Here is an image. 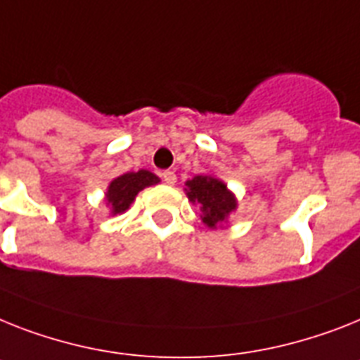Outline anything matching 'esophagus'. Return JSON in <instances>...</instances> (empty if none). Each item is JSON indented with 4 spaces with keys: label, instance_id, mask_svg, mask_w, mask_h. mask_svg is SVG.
I'll return each mask as SVG.
<instances>
[{
    "label": "esophagus",
    "instance_id": "esophagus-1",
    "mask_svg": "<svg viewBox=\"0 0 360 360\" xmlns=\"http://www.w3.org/2000/svg\"><path fill=\"white\" fill-rule=\"evenodd\" d=\"M162 178L163 182L169 184V186H174V182H176V174H174V171H163Z\"/></svg>",
    "mask_w": 360,
    "mask_h": 360
}]
</instances>
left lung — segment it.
Instances as JSON below:
<instances>
[{
	"mask_svg": "<svg viewBox=\"0 0 360 360\" xmlns=\"http://www.w3.org/2000/svg\"><path fill=\"white\" fill-rule=\"evenodd\" d=\"M187 197L191 202L200 204L202 221L210 228L222 222L228 213L236 210V198L226 189V186L213 176H195L186 184Z\"/></svg>",
	"mask_w": 360,
	"mask_h": 360,
	"instance_id": "obj_1",
	"label": "left lung"
}]
</instances>
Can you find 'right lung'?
<instances>
[{
    "instance_id": "add662e5",
    "label": "right lung",
    "mask_w": 360,
    "mask_h": 360,
    "mask_svg": "<svg viewBox=\"0 0 360 360\" xmlns=\"http://www.w3.org/2000/svg\"><path fill=\"white\" fill-rule=\"evenodd\" d=\"M158 182V176L153 173H148L145 169L138 171V173H127L123 176L115 178L114 182L110 184L108 193H106V202L112 207V213H123L124 210H129L132 200L136 198L143 187L153 186Z\"/></svg>"
}]
</instances>
